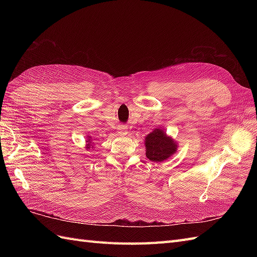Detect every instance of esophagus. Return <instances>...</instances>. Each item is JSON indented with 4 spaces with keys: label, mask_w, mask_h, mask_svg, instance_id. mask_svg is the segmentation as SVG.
Returning <instances> with one entry per match:
<instances>
[{
    "label": "esophagus",
    "mask_w": 257,
    "mask_h": 257,
    "mask_svg": "<svg viewBox=\"0 0 257 257\" xmlns=\"http://www.w3.org/2000/svg\"><path fill=\"white\" fill-rule=\"evenodd\" d=\"M118 133H119L120 135H126V133H127V128H126V126L120 125V126L118 127Z\"/></svg>",
    "instance_id": "1"
}]
</instances>
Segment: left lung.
<instances>
[{
    "mask_svg": "<svg viewBox=\"0 0 257 257\" xmlns=\"http://www.w3.org/2000/svg\"><path fill=\"white\" fill-rule=\"evenodd\" d=\"M145 146L146 157L157 163L168 160L178 150L177 142L160 127L154 128L145 137Z\"/></svg>",
    "mask_w": 257,
    "mask_h": 257,
    "instance_id": "1",
    "label": "left lung"
}]
</instances>
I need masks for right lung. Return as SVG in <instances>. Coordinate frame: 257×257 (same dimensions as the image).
I'll list each match as a JSON object with an SVG mask.
<instances>
[{
	"label": "right lung",
	"instance_id": "right-lung-1",
	"mask_svg": "<svg viewBox=\"0 0 257 257\" xmlns=\"http://www.w3.org/2000/svg\"><path fill=\"white\" fill-rule=\"evenodd\" d=\"M93 139L91 136H87V141H85V149L87 150H90L91 148H93Z\"/></svg>",
	"mask_w": 257,
	"mask_h": 257
}]
</instances>
